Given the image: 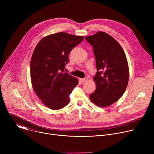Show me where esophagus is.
Listing matches in <instances>:
<instances>
[{"label": "esophagus", "instance_id": "obj_1", "mask_svg": "<svg viewBox=\"0 0 154 154\" xmlns=\"http://www.w3.org/2000/svg\"><path fill=\"white\" fill-rule=\"evenodd\" d=\"M81 80V81L82 82H86L88 80V78L87 77H85L84 79H80Z\"/></svg>", "mask_w": 154, "mask_h": 154}]
</instances>
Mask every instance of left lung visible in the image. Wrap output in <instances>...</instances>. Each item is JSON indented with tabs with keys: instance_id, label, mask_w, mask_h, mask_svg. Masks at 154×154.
Wrapping results in <instances>:
<instances>
[{
	"instance_id": "obj_1",
	"label": "left lung",
	"mask_w": 154,
	"mask_h": 154,
	"mask_svg": "<svg viewBox=\"0 0 154 154\" xmlns=\"http://www.w3.org/2000/svg\"><path fill=\"white\" fill-rule=\"evenodd\" d=\"M85 39L93 48L97 72L93 77L96 89L90 95L99 106H107L118 100L124 93L128 81V66L119 44L110 35L98 32Z\"/></svg>"
}]
</instances>
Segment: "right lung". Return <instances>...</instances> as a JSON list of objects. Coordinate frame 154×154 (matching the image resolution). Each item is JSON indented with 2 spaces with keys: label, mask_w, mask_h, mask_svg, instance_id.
<instances>
[{
  "label": "right lung",
  "mask_w": 154,
  "mask_h": 154,
  "mask_svg": "<svg viewBox=\"0 0 154 154\" xmlns=\"http://www.w3.org/2000/svg\"><path fill=\"white\" fill-rule=\"evenodd\" d=\"M84 36L60 32L43 38L36 46L30 61L33 88L42 103L59 109L70 102L69 96L79 80L65 72L68 55Z\"/></svg>",
  "instance_id": "obj_1"
}]
</instances>
